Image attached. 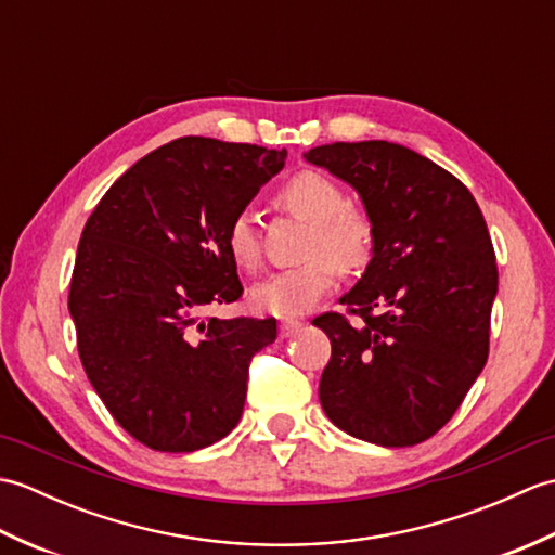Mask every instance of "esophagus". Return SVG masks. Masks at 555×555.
<instances>
[{
  "mask_svg": "<svg viewBox=\"0 0 555 555\" xmlns=\"http://www.w3.org/2000/svg\"><path fill=\"white\" fill-rule=\"evenodd\" d=\"M279 328H281V338H288V336H296L300 332L302 322H298V320H284Z\"/></svg>",
  "mask_w": 555,
  "mask_h": 555,
  "instance_id": "1",
  "label": "esophagus"
}]
</instances>
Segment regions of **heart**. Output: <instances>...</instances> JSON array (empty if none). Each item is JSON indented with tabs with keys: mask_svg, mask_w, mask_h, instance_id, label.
I'll return each instance as SVG.
<instances>
[{
	"mask_svg": "<svg viewBox=\"0 0 555 555\" xmlns=\"http://www.w3.org/2000/svg\"><path fill=\"white\" fill-rule=\"evenodd\" d=\"M279 203L291 215L310 221L302 255L308 262L276 271L253 291L257 310L276 317H300L310 312L326 293H332L340 271H360L374 253V221L367 211L348 205L346 191L320 171H300L281 185ZM227 250L243 269L262 262V245L255 215L241 209L227 227Z\"/></svg>",
	"mask_w": 555,
	"mask_h": 555,
	"instance_id": "b5f03b06",
	"label": "heart"
}]
</instances>
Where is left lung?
I'll use <instances>...</instances> for the list:
<instances>
[{
	"instance_id": "obj_1",
	"label": "left lung",
	"mask_w": 555,
	"mask_h": 555,
	"mask_svg": "<svg viewBox=\"0 0 555 555\" xmlns=\"http://www.w3.org/2000/svg\"><path fill=\"white\" fill-rule=\"evenodd\" d=\"M358 191L374 221L367 269L312 322L332 340L320 400L338 429L386 448L427 441L489 358L496 255L473 193L415 150L362 140L305 152Z\"/></svg>"
}]
</instances>
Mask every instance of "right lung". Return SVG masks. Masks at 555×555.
<instances>
[{
	"instance_id": "1",
	"label": "right lung",
	"mask_w": 555,
	"mask_h": 555,
	"mask_svg": "<svg viewBox=\"0 0 555 555\" xmlns=\"http://www.w3.org/2000/svg\"><path fill=\"white\" fill-rule=\"evenodd\" d=\"M286 150L185 135L116 181L82 229L68 312L112 417L162 453H191L238 424L255 352L276 320H203L241 298L227 227Z\"/></svg>"
}]
</instances>
